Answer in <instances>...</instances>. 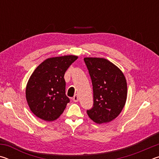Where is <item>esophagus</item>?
<instances>
[{"label":"esophagus","mask_w":159,"mask_h":159,"mask_svg":"<svg viewBox=\"0 0 159 159\" xmlns=\"http://www.w3.org/2000/svg\"><path fill=\"white\" fill-rule=\"evenodd\" d=\"M79 96H78L77 95H74V97L73 98V101H74V102H79Z\"/></svg>","instance_id":"obj_1"}]
</instances>
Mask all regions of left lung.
Instances as JSON below:
<instances>
[{
    "label": "left lung",
    "mask_w": 159,
    "mask_h": 159,
    "mask_svg": "<svg viewBox=\"0 0 159 159\" xmlns=\"http://www.w3.org/2000/svg\"><path fill=\"white\" fill-rule=\"evenodd\" d=\"M92 80L93 107L87 110L98 124L111 122L120 114L127 99L125 77L118 67L104 58L85 57Z\"/></svg>",
    "instance_id": "left-lung-1"
}]
</instances>
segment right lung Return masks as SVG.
<instances>
[{"label": "right lung", "mask_w": 159, "mask_h": 159, "mask_svg": "<svg viewBox=\"0 0 159 159\" xmlns=\"http://www.w3.org/2000/svg\"><path fill=\"white\" fill-rule=\"evenodd\" d=\"M78 56L48 58L36 67L26 88V98L32 113L45 121L60 116L69 99L65 94L64 74Z\"/></svg>", "instance_id": "1"}]
</instances>
